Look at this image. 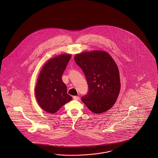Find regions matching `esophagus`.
<instances>
[{"instance_id": "34e87169", "label": "esophagus", "mask_w": 158, "mask_h": 158, "mask_svg": "<svg viewBox=\"0 0 158 158\" xmlns=\"http://www.w3.org/2000/svg\"><path fill=\"white\" fill-rule=\"evenodd\" d=\"M73 98V99L75 100V101H79L80 100V97H77V96H74Z\"/></svg>"}]
</instances>
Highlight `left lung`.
I'll return each mask as SVG.
<instances>
[{
	"label": "left lung",
	"mask_w": 158,
	"mask_h": 158,
	"mask_svg": "<svg viewBox=\"0 0 158 158\" xmlns=\"http://www.w3.org/2000/svg\"><path fill=\"white\" fill-rule=\"evenodd\" d=\"M74 60L88 85L87 94L81 98L84 104L98 114L110 110L120 90L118 69L113 59L105 51H94L76 55Z\"/></svg>",
	"instance_id": "obj_1"
}]
</instances>
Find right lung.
<instances>
[{
  "label": "right lung",
  "instance_id": "right-lung-1",
  "mask_svg": "<svg viewBox=\"0 0 158 158\" xmlns=\"http://www.w3.org/2000/svg\"><path fill=\"white\" fill-rule=\"evenodd\" d=\"M71 57L69 54L59 55L48 61L40 71L35 89V95L40 107L48 113L56 112L72 99L61 79Z\"/></svg>",
  "mask_w": 158,
  "mask_h": 158
}]
</instances>
